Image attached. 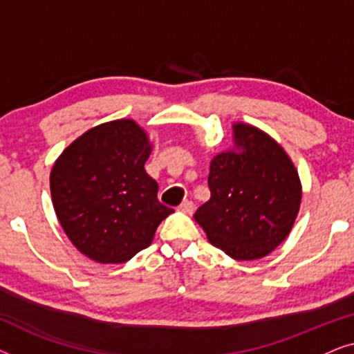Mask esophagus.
Returning <instances> with one entry per match:
<instances>
[{"instance_id":"obj_1","label":"esophagus","mask_w":354,"mask_h":354,"mask_svg":"<svg viewBox=\"0 0 354 354\" xmlns=\"http://www.w3.org/2000/svg\"><path fill=\"white\" fill-rule=\"evenodd\" d=\"M178 209H180L182 212H185V214H193V211H195V205H193L192 201H183Z\"/></svg>"}]
</instances>
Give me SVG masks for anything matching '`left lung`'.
Wrapping results in <instances>:
<instances>
[{"label": "left lung", "mask_w": 354, "mask_h": 354, "mask_svg": "<svg viewBox=\"0 0 354 354\" xmlns=\"http://www.w3.org/2000/svg\"><path fill=\"white\" fill-rule=\"evenodd\" d=\"M234 147L211 159L209 201L195 221L211 245L236 261L268 256L293 229L301 180L285 149L254 125L232 124Z\"/></svg>", "instance_id": "1"}]
</instances>
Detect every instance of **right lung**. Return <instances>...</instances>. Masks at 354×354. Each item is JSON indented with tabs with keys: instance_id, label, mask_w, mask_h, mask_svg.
I'll return each instance as SVG.
<instances>
[{
	"instance_id": "1",
	"label": "right lung",
	"mask_w": 354,
	"mask_h": 354,
	"mask_svg": "<svg viewBox=\"0 0 354 354\" xmlns=\"http://www.w3.org/2000/svg\"><path fill=\"white\" fill-rule=\"evenodd\" d=\"M153 145L132 119L96 125L75 138L50 174L57 221L72 245L101 264L132 259L172 214L145 171Z\"/></svg>"
}]
</instances>
